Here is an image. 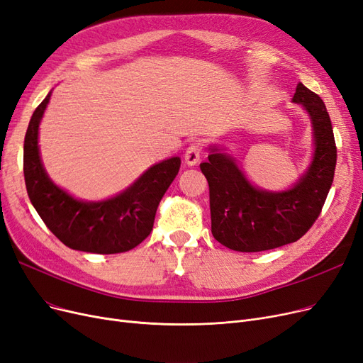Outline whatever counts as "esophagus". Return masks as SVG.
<instances>
[{
  "mask_svg": "<svg viewBox=\"0 0 363 363\" xmlns=\"http://www.w3.org/2000/svg\"><path fill=\"white\" fill-rule=\"evenodd\" d=\"M200 155H202V147H200L199 143H193L185 151V163L189 166H196L200 160Z\"/></svg>",
  "mask_w": 363,
  "mask_h": 363,
  "instance_id": "34e87169",
  "label": "esophagus"
}]
</instances>
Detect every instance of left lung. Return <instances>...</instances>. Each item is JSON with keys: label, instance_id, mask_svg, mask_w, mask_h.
I'll return each mask as SVG.
<instances>
[{"label": "left lung", "instance_id": "1", "mask_svg": "<svg viewBox=\"0 0 363 363\" xmlns=\"http://www.w3.org/2000/svg\"><path fill=\"white\" fill-rule=\"evenodd\" d=\"M293 103L311 118L315 151L310 167L286 191H266L250 184L235 160L211 146L200 170L209 184L211 230L224 247L257 252L296 242L318 218L333 182L337 145L326 106L298 84Z\"/></svg>", "mask_w": 363, "mask_h": 363}]
</instances>
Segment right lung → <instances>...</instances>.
<instances>
[{
  "mask_svg": "<svg viewBox=\"0 0 363 363\" xmlns=\"http://www.w3.org/2000/svg\"><path fill=\"white\" fill-rule=\"evenodd\" d=\"M50 92L34 111L23 142L26 193L40 218L72 250L116 254L138 247L151 233L160 200L177 178L181 158L172 157L147 169L118 196L101 202L72 197L50 181L40 160L38 125Z\"/></svg>",
  "mask_w": 363,
  "mask_h": 363,
  "instance_id": "add662e5",
  "label": "right lung"
}]
</instances>
